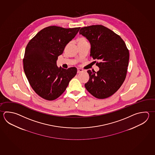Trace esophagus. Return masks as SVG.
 Returning a JSON list of instances; mask_svg holds the SVG:
<instances>
[{
	"label": "esophagus",
	"instance_id": "esophagus-1",
	"mask_svg": "<svg viewBox=\"0 0 155 155\" xmlns=\"http://www.w3.org/2000/svg\"><path fill=\"white\" fill-rule=\"evenodd\" d=\"M82 72H83V70L81 69V68H78V69H77V73H81Z\"/></svg>",
	"mask_w": 155,
	"mask_h": 155
}]
</instances>
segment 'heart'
<instances>
[{
    "label": "heart",
    "instance_id": "b5f03b06",
    "mask_svg": "<svg viewBox=\"0 0 155 155\" xmlns=\"http://www.w3.org/2000/svg\"><path fill=\"white\" fill-rule=\"evenodd\" d=\"M78 44H82V43H87L86 39L84 37H80L78 39Z\"/></svg>",
    "mask_w": 155,
    "mask_h": 155
}]
</instances>
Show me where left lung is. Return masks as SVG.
<instances>
[{
	"label": "left lung",
	"mask_w": 155,
	"mask_h": 155,
	"mask_svg": "<svg viewBox=\"0 0 155 155\" xmlns=\"http://www.w3.org/2000/svg\"><path fill=\"white\" fill-rule=\"evenodd\" d=\"M79 34L89 41L91 58L97 60V72L88 70L89 79L85 87L94 97L103 99L111 97L124 81L129 53L124 41L114 32L102 25L84 27Z\"/></svg>",
	"instance_id": "8db88e82"
}]
</instances>
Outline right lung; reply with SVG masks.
Listing matches in <instances>:
<instances>
[{"instance_id": "1", "label": "right lung", "mask_w": 155, "mask_h": 155, "mask_svg": "<svg viewBox=\"0 0 155 155\" xmlns=\"http://www.w3.org/2000/svg\"><path fill=\"white\" fill-rule=\"evenodd\" d=\"M80 28L47 27L27 45L23 60L24 71L33 89L44 99H57L76 76V67L58 68L56 61Z\"/></svg>"}]
</instances>
